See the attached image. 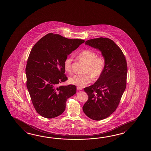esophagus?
<instances>
[{
    "label": "esophagus",
    "mask_w": 151,
    "mask_h": 151,
    "mask_svg": "<svg viewBox=\"0 0 151 151\" xmlns=\"http://www.w3.org/2000/svg\"><path fill=\"white\" fill-rule=\"evenodd\" d=\"M77 89L78 91H81V90H82V88L81 87L77 86Z\"/></svg>",
    "instance_id": "obj_1"
}]
</instances>
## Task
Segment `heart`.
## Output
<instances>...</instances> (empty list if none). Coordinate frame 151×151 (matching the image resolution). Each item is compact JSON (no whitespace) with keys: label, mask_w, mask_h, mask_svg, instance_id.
I'll list each match as a JSON object with an SVG mask.
<instances>
[{"label":"heart","mask_w":151,"mask_h":151,"mask_svg":"<svg viewBox=\"0 0 151 151\" xmlns=\"http://www.w3.org/2000/svg\"><path fill=\"white\" fill-rule=\"evenodd\" d=\"M78 57L88 64L86 73L88 74L75 75L70 77L69 82L77 86L84 87L91 83L92 78L97 80L101 76L106 67V60L104 56H97L96 52L90 50L80 52ZM73 62V58L71 56H68L65 59L64 67L68 73L72 72Z\"/></svg>","instance_id":"b5f03b06"}]
</instances>
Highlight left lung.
Segmentation results:
<instances>
[{
	"label": "left lung",
	"mask_w": 151,
	"mask_h": 151,
	"mask_svg": "<svg viewBox=\"0 0 151 151\" xmlns=\"http://www.w3.org/2000/svg\"><path fill=\"white\" fill-rule=\"evenodd\" d=\"M85 44L99 50L106 60L101 76L84 89L88 96L83 107L84 113L90 119L100 121L110 116L119 106L126 88L127 62L121 48L108 38L88 40Z\"/></svg>",
	"instance_id": "1"
}]
</instances>
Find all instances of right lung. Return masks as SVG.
<instances>
[{
	"label": "right lung",
	"instance_id": "1",
	"mask_svg": "<svg viewBox=\"0 0 151 151\" xmlns=\"http://www.w3.org/2000/svg\"><path fill=\"white\" fill-rule=\"evenodd\" d=\"M84 42L49 33L32 47L26 67V86L33 106L42 117L52 119L61 115L67 99L76 94L74 85H58L68 79L65 58Z\"/></svg>",
	"mask_w": 151,
	"mask_h": 151
}]
</instances>
